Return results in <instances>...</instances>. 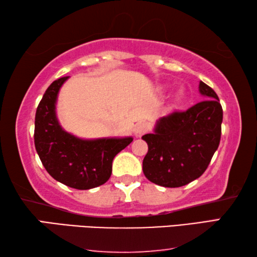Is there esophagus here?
I'll return each instance as SVG.
<instances>
[{
	"label": "esophagus",
	"instance_id": "esophagus-1",
	"mask_svg": "<svg viewBox=\"0 0 257 257\" xmlns=\"http://www.w3.org/2000/svg\"><path fill=\"white\" fill-rule=\"evenodd\" d=\"M146 132H147V124L145 122H141V123L136 124V127H135V130H134V134H135V136L139 138V137H142Z\"/></svg>",
	"mask_w": 257,
	"mask_h": 257
}]
</instances>
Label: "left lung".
Listing matches in <instances>:
<instances>
[{
  "mask_svg": "<svg viewBox=\"0 0 257 257\" xmlns=\"http://www.w3.org/2000/svg\"><path fill=\"white\" fill-rule=\"evenodd\" d=\"M204 101L186 112L160 118L153 133L142 138L149 145L143 172L150 181L176 188L201 177L220 144L223 112L219 97L201 80Z\"/></svg>",
  "mask_w": 257,
  "mask_h": 257,
  "instance_id": "obj_1",
  "label": "left lung"
}]
</instances>
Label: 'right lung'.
<instances>
[{
    "instance_id": "1",
    "label": "right lung",
    "mask_w": 257,
    "mask_h": 257,
    "mask_svg": "<svg viewBox=\"0 0 257 257\" xmlns=\"http://www.w3.org/2000/svg\"><path fill=\"white\" fill-rule=\"evenodd\" d=\"M69 77L52 82L43 95L35 116V147L46 171L56 181L86 190L108 180L112 161L133 142V137L85 139L62 128L56 115V102Z\"/></svg>"
}]
</instances>
